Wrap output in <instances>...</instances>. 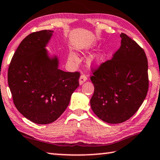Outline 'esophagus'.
I'll use <instances>...</instances> for the list:
<instances>
[{"label": "esophagus", "mask_w": 160, "mask_h": 160, "mask_svg": "<svg viewBox=\"0 0 160 160\" xmlns=\"http://www.w3.org/2000/svg\"><path fill=\"white\" fill-rule=\"evenodd\" d=\"M88 80V77L86 76L85 75H82L80 77V79H79V84L80 85H82L84 83L86 80Z\"/></svg>", "instance_id": "1"}]
</instances>
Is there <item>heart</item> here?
Returning <instances> with one entry per match:
<instances>
[{
    "mask_svg": "<svg viewBox=\"0 0 160 160\" xmlns=\"http://www.w3.org/2000/svg\"><path fill=\"white\" fill-rule=\"evenodd\" d=\"M69 60L70 61H72V62H78V58L74 52H71L69 54ZM105 54L103 52H100V53H98L97 55H95V56L92 58L91 61L94 63H95V64L100 65L105 62Z\"/></svg>",
    "mask_w": 160,
    "mask_h": 160,
    "instance_id": "obj_1",
    "label": "heart"
}]
</instances>
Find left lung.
Wrapping results in <instances>:
<instances>
[{
    "label": "left lung",
    "mask_w": 160,
    "mask_h": 160,
    "mask_svg": "<svg viewBox=\"0 0 160 160\" xmlns=\"http://www.w3.org/2000/svg\"><path fill=\"white\" fill-rule=\"evenodd\" d=\"M121 45L110 60L93 72L95 91L90 100L100 120L118 124L130 119L140 107L148 91V62L144 50L125 33Z\"/></svg>",
    "instance_id": "8db88e82"
}]
</instances>
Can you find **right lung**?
Returning a JSON list of instances; mask_svg holds the SVG:
<instances>
[{
    "instance_id": "1",
    "label": "right lung",
    "mask_w": 160,
    "mask_h": 160,
    "mask_svg": "<svg viewBox=\"0 0 160 160\" xmlns=\"http://www.w3.org/2000/svg\"><path fill=\"white\" fill-rule=\"evenodd\" d=\"M53 30L28 35L12 58L8 82L14 105L25 118L40 125L55 121L79 86L78 72L59 69V58L46 49Z\"/></svg>"
}]
</instances>
